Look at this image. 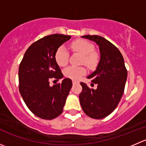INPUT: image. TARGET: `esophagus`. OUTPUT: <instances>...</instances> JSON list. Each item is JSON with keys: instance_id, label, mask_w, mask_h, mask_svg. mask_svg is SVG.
Masks as SVG:
<instances>
[{"instance_id": "34e87169", "label": "esophagus", "mask_w": 146, "mask_h": 146, "mask_svg": "<svg viewBox=\"0 0 146 146\" xmlns=\"http://www.w3.org/2000/svg\"><path fill=\"white\" fill-rule=\"evenodd\" d=\"M72 82H73V85H74V84H78L79 83L78 81H77V80H72Z\"/></svg>"}]
</instances>
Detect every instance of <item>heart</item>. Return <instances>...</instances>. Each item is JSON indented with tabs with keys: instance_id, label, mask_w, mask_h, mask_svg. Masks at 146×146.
Masks as SVG:
<instances>
[{
	"instance_id": "obj_1",
	"label": "heart",
	"mask_w": 146,
	"mask_h": 146,
	"mask_svg": "<svg viewBox=\"0 0 146 146\" xmlns=\"http://www.w3.org/2000/svg\"><path fill=\"white\" fill-rule=\"evenodd\" d=\"M70 48L75 52L82 55V64L90 68H94L99 61V54L94 50L92 43L85 39H77L70 44ZM69 54L64 46H60L55 52V60L60 66H66L68 61ZM86 73V69L83 66H69L64 70V75L68 78L78 80Z\"/></svg>"
}]
</instances>
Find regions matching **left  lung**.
<instances>
[{
  "instance_id": "left-lung-1",
  "label": "left lung",
  "mask_w": 146,
  "mask_h": 146,
  "mask_svg": "<svg viewBox=\"0 0 146 146\" xmlns=\"http://www.w3.org/2000/svg\"><path fill=\"white\" fill-rule=\"evenodd\" d=\"M82 38L93 41L99 46L100 60L97 68L88 78L98 85L90 89L84 82L79 95L80 103L86 115L100 119L110 115L118 105L127 79V70L119 50L113 44L98 35H85Z\"/></svg>"
}]
</instances>
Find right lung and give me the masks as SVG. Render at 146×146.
<instances>
[{"instance_id":"1","label":"right lung","mask_w":146,"mask_h":146,"mask_svg":"<svg viewBox=\"0 0 146 146\" xmlns=\"http://www.w3.org/2000/svg\"><path fill=\"white\" fill-rule=\"evenodd\" d=\"M69 35L55 34L46 36L30 45L19 67V90L29 110L36 117L53 119L62 113L72 87V81L65 78L61 83L49 85L64 75L56 62L55 52Z\"/></svg>"}]
</instances>
